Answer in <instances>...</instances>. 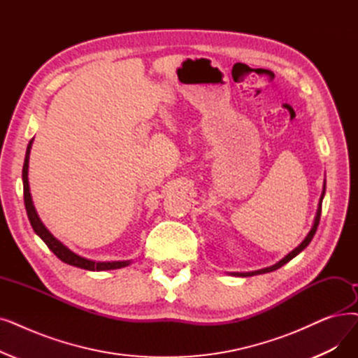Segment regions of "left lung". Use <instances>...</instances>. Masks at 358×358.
Listing matches in <instances>:
<instances>
[{
	"instance_id": "left-lung-1",
	"label": "left lung",
	"mask_w": 358,
	"mask_h": 358,
	"mask_svg": "<svg viewBox=\"0 0 358 358\" xmlns=\"http://www.w3.org/2000/svg\"><path fill=\"white\" fill-rule=\"evenodd\" d=\"M324 189H326V184H323V192H322V196H320V201H319V208H317V213H316V220H315V224H313V227H312V229H310V232L307 234V237L303 240V243L299 245V247H295L294 250L289 253V255H287L282 260H279L276 265H273V266H271V268H266V269H260V271H256V272H247V273H232V275H236V276H253V275H259V273H266V272H272V271H276V269H279L281 266H284L285 263H288L292 257H295L297 256L299 253H301L304 248L310 244V241H312V238L315 237V234H316V229H317V227H319V221H320V213H322V200H323V196H324Z\"/></svg>"
}]
</instances>
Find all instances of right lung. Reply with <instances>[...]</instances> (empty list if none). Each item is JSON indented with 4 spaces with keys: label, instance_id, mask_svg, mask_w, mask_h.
I'll use <instances>...</instances> for the list:
<instances>
[{
    "label": "right lung",
    "instance_id": "obj_1",
    "mask_svg": "<svg viewBox=\"0 0 358 358\" xmlns=\"http://www.w3.org/2000/svg\"><path fill=\"white\" fill-rule=\"evenodd\" d=\"M32 141L29 142L27 149H26V158H24V164H23V197H24V206H26V212H27V217L30 221V225H32L34 231L36 234L43 240V243L48 245L50 250L59 259L63 260L67 265L76 266V268H82L86 271H110V269H120L127 266L130 262H93V260H87L85 257L77 256L76 253H73L71 250L63 244L59 243L51 232L45 228V225L41 222L39 216L34 208L32 203V197H30V192H29V181H27V168H29V155H30V148H32Z\"/></svg>",
    "mask_w": 358,
    "mask_h": 358
}]
</instances>
